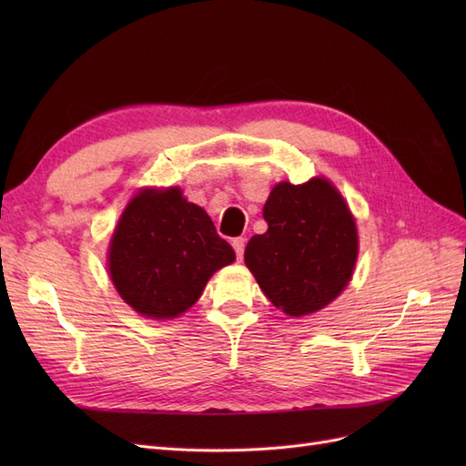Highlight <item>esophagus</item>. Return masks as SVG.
Instances as JSON below:
<instances>
[{"label": "esophagus", "instance_id": "1", "mask_svg": "<svg viewBox=\"0 0 466 466\" xmlns=\"http://www.w3.org/2000/svg\"><path fill=\"white\" fill-rule=\"evenodd\" d=\"M245 243H247V238H243V237H235V238H233V241H231L233 248H235V255H237V258H238V260H243V252H245Z\"/></svg>", "mask_w": 466, "mask_h": 466}]
</instances>
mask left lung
Returning a JSON list of instances; mask_svg holds the SVG:
<instances>
[{
  "label": "left lung",
  "instance_id": "1",
  "mask_svg": "<svg viewBox=\"0 0 466 466\" xmlns=\"http://www.w3.org/2000/svg\"><path fill=\"white\" fill-rule=\"evenodd\" d=\"M268 231L255 235L245 262L260 289L286 315H311L351 278L358 231L344 198L324 178L279 182L264 204Z\"/></svg>",
  "mask_w": 466,
  "mask_h": 466
}]
</instances>
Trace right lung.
<instances>
[{
  "label": "right lung",
  "mask_w": 466,
  "mask_h": 466,
  "mask_svg": "<svg viewBox=\"0 0 466 466\" xmlns=\"http://www.w3.org/2000/svg\"><path fill=\"white\" fill-rule=\"evenodd\" d=\"M235 260L206 211L178 188L144 190L124 209L108 250L110 278L139 315L173 319L202 295L209 276Z\"/></svg>",
  "instance_id": "obj_1"
}]
</instances>
